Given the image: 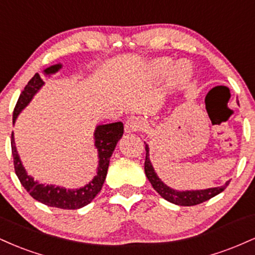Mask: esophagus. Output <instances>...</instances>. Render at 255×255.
<instances>
[{
  "instance_id": "1",
  "label": "esophagus",
  "mask_w": 255,
  "mask_h": 255,
  "mask_svg": "<svg viewBox=\"0 0 255 255\" xmlns=\"http://www.w3.org/2000/svg\"><path fill=\"white\" fill-rule=\"evenodd\" d=\"M144 127V121L137 118H130L127 120L125 125V131L126 133H131V131H136L142 129Z\"/></svg>"
}]
</instances>
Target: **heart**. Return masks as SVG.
I'll use <instances>...</instances> for the list:
<instances>
[{
    "label": "heart",
    "instance_id": "b5f03b06",
    "mask_svg": "<svg viewBox=\"0 0 255 255\" xmlns=\"http://www.w3.org/2000/svg\"><path fill=\"white\" fill-rule=\"evenodd\" d=\"M183 64H184L183 62L177 63L174 68V73L175 71H177L178 68H181ZM169 66H170V60H169V58H158V60L153 61V62L151 63L150 69L153 75H156V77H162V75L166 72V69H168Z\"/></svg>",
    "mask_w": 255,
    "mask_h": 255
}]
</instances>
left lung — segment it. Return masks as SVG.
<instances>
[{"instance_id": "obj_1", "label": "left lung", "mask_w": 255, "mask_h": 255, "mask_svg": "<svg viewBox=\"0 0 255 255\" xmlns=\"http://www.w3.org/2000/svg\"><path fill=\"white\" fill-rule=\"evenodd\" d=\"M145 150H146V159H145V174L146 177L148 178L153 189L163 199H165L169 203L175 205H180V206H193V205H198L204 203V201L209 200L216 195L219 194L227 188L230 181H227L223 186L221 187H212V188L206 189H191V191H177V189L171 188V187L166 186V184L158 177L157 172L154 171L153 165H152L150 159V147L145 142Z\"/></svg>"}]
</instances>
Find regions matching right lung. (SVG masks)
Segmentation results:
<instances>
[{"label":"right lung","mask_w":255,"mask_h":255,"mask_svg":"<svg viewBox=\"0 0 255 255\" xmlns=\"http://www.w3.org/2000/svg\"><path fill=\"white\" fill-rule=\"evenodd\" d=\"M62 68V64L56 63L48 67L43 71L45 77H51ZM44 86V81L42 77L38 73L28 81L22 93L20 95L15 109L13 113V124H15L17 116L20 115L22 110L31 103L34 96L37 95ZM124 134V124L122 122H115L109 125H98L93 133L95 139V147L98 152V166L97 175L80 188H66V187L56 186V184H45L40 183L39 181L34 180L31 175L27 174L25 166L22 165L19 153H17L15 140H14V133H11V153L14 158V168L17 178L21 182L22 187L30 193V195L37 201L44 205H48L51 207L63 210H77L89 205L95 199L96 195L101 192L102 187L107 177L108 168H109L110 157L113 156V152L118 145L119 140Z\"/></svg>","instance_id":"add662e5"}]
</instances>
